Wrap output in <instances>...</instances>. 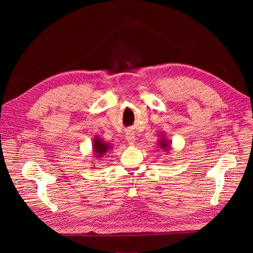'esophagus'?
<instances>
[{"label":"esophagus","instance_id":"obj_1","mask_svg":"<svg viewBox=\"0 0 253 253\" xmlns=\"http://www.w3.org/2000/svg\"><path fill=\"white\" fill-rule=\"evenodd\" d=\"M126 141L129 143V144H133L136 140V137H135V134L133 132H128L126 133Z\"/></svg>","mask_w":253,"mask_h":253}]
</instances>
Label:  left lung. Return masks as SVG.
Instances as JSON below:
<instances>
[{
  "label": "left lung",
  "mask_w": 253,
  "mask_h": 253,
  "mask_svg": "<svg viewBox=\"0 0 253 253\" xmlns=\"http://www.w3.org/2000/svg\"><path fill=\"white\" fill-rule=\"evenodd\" d=\"M160 134H162V135H159L160 138L158 139V145H159V148L163 149V150L166 151L167 153H169V152L171 151V143H172V142H171L170 139L167 138L165 133L160 132Z\"/></svg>",
  "instance_id": "8db88e82"
}]
</instances>
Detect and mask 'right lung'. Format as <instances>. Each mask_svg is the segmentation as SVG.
Returning a JSON list of instances; mask_svg holds the SVG:
<instances>
[{
  "label": "right lung",
  "mask_w": 253,
  "mask_h": 253,
  "mask_svg": "<svg viewBox=\"0 0 253 253\" xmlns=\"http://www.w3.org/2000/svg\"><path fill=\"white\" fill-rule=\"evenodd\" d=\"M91 145H93L91 148H93V153H94L93 157H96V159L101 158L106 154V153L113 149V145L111 143H109L108 141H104L102 138H100V137H97V136L94 137Z\"/></svg>",
  "instance_id": "1"
}]
</instances>
